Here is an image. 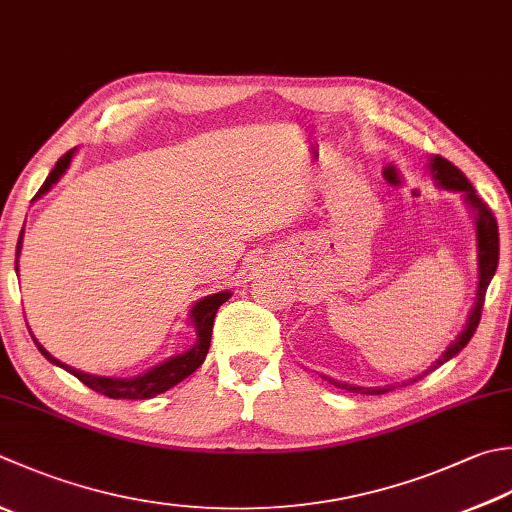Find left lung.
I'll return each instance as SVG.
<instances>
[{
	"mask_svg": "<svg viewBox=\"0 0 512 512\" xmlns=\"http://www.w3.org/2000/svg\"><path fill=\"white\" fill-rule=\"evenodd\" d=\"M430 170H433V177L437 179L439 186H444L448 190H462V193L466 195V202L477 210L479 286H477V302H475L473 310H470L468 324L462 330V335H459L455 342L448 346L446 353L439 357L437 362L430 366L424 375H430V373H433V370H437L439 366L446 364L450 357H455L459 350H462L470 342V337L475 335V330L479 326V319H482V310H484V299H486L488 284H490V279H493L495 270H497V264H499V230H497V219L493 215V210H490V206L484 202V199L475 193L473 184L468 182V177L462 173V170H459L455 164H450L448 159L435 157L433 164H430ZM328 382L335 384L337 388L350 390V393H362V395H384V393H388V390L395 388V386H388V388H359V386L335 382V379H328ZM415 382H417V379H415Z\"/></svg>",
	"mask_w": 512,
	"mask_h": 512,
	"instance_id": "obj_1",
	"label": "left lung"
}]
</instances>
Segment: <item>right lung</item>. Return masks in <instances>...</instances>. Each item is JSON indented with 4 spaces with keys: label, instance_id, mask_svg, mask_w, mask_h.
<instances>
[{
    "label": "right lung",
    "instance_id": "right-lung-1",
    "mask_svg": "<svg viewBox=\"0 0 512 512\" xmlns=\"http://www.w3.org/2000/svg\"><path fill=\"white\" fill-rule=\"evenodd\" d=\"M70 159H73V150H68L66 155L57 159L55 168L50 170V175L46 177L44 186L39 188V193L35 197L44 195L46 190L66 173ZM22 235H24V230H22ZM22 235H19V242H17V257H19V250H22ZM228 297H230V293H217V295H208L204 299H199V302L193 306V310H190V315H193V322H195V330H197L195 346L186 350V353H182V355L170 357L168 362L159 364L153 370H148V373L133 377V379L97 377V375L82 373V370H75V368L62 364V362H57V359L50 355L48 350L42 344H39L35 337H33V342L37 344L39 353H42L50 364H57V366L66 368L70 375H75L79 382L86 384L88 388H93L95 393H102L110 399H150V397H155L159 393H166L168 388L177 386L179 382H184L186 377L193 375L195 370L204 364L206 353L210 348V335H213V322H215L217 308L222 306Z\"/></svg>",
    "mask_w": 512,
    "mask_h": 512
}]
</instances>
